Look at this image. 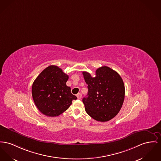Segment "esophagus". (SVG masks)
<instances>
[{
	"mask_svg": "<svg viewBox=\"0 0 161 161\" xmlns=\"http://www.w3.org/2000/svg\"><path fill=\"white\" fill-rule=\"evenodd\" d=\"M76 97H77L79 99H81V98H82V95L80 93H77V94Z\"/></svg>",
	"mask_w": 161,
	"mask_h": 161,
	"instance_id": "34e87169",
	"label": "esophagus"
}]
</instances>
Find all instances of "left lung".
Returning <instances> with one entry per match:
<instances>
[{
	"mask_svg": "<svg viewBox=\"0 0 161 161\" xmlns=\"http://www.w3.org/2000/svg\"><path fill=\"white\" fill-rule=\"evenodd\" d=\"M82 74L88 89L87 97L82 99L86 112L98 121L114 118L125 99V88L121 76L106 66L97 68L94 77L86 71Z\"/></svg>",
	"mask_w": 161,
	"mask_h": 161,
	"instance_id": "1",
	"label": "left lung"
}]
</instances>
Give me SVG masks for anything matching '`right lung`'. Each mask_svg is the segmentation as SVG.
I'll return each instance as SVG.
<instances>
[{
	"instance_id": "right-lung-1",
	"label": "right lung",
	"mask_w": 161,
	"mask_h": 161,
	"mask_svg": "<svg viewBox=\"0 0 161 161\" xmlns=\"http://www.w3.org/2000/svg\"><path fill=\"white\" fill-rule=\"evenodd\" d=\"M68 75L57 66L45 68L33 83V99L38 109L47 117H57L64 113L77 97L66 86Z\"/></svg>"
}]
</instances>
